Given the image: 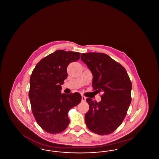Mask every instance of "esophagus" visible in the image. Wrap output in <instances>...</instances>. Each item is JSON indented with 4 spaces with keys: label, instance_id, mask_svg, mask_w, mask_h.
Returning <instances> with one entry per match:
<instances>
[{
    "label": "esophagus",
    "instance_id": "obj_1",
    "mask_svg": "<svg viewBox=\"0 0 159 159\" xmlns=\"http://www.w3.org/2000/svg\"><path fill=\"white\" fill-rule=\"evenodd\" d=\"M86 98L85 97L82 96V102H85V101H86Z\"/></svg>",
    "mask_w": 159,
    "mask_h": 159
}]
</instances>
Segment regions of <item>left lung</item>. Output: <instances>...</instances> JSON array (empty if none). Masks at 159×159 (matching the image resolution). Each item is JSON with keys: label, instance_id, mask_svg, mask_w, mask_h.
<instances>
[{"label": "left lung", "instance_id": "left-lung-1", "mask_svg": "<svg viewBox=\"0 0 159 159\" xmlns=\"http://www.w3.org/2000/svg\"><path fill=\"white\" fill-rule=\"evenodd\" d=\"M81 60L92 73L93 90L103 92L98 103L86 99L89 110L84 116L86 125L97 134L108 135L119 127L126 116L132 99V83L125 68L107 54L82 53Z\"/></svg>", "mask_w": 159, "mask_h": 159}]
</instances>
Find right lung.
Segmentation results:
<instances>
[{
  "instance_id": "obj_1",
  "label": "right lung",
  "mask_w": 159,
  "mask_h": 159,
  "mask_svg": "<svg viewBox=\"0 0 159 159\" xmlns=\"http://www.w3.org/2000/svg\"><path fill=\"white\" fill-rule=\"evenodd\" d=\"M80 53L58 50L40 61L30 79L29 97L32 113L39 126L55 134L68 127V111L77 106L81 95L61 93V85L67 77V67L80 58Z\"/></svg>"
}]
</instances>
